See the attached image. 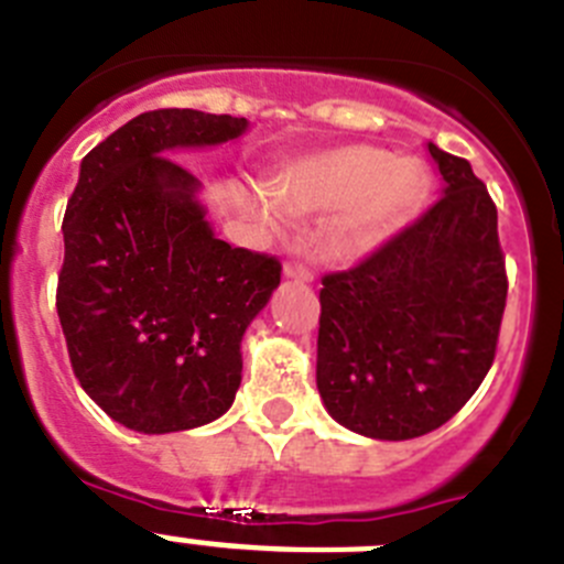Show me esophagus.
Segmentation results:
<instances>
[{"label": "esophagus", "instance_id": "esophagus-1", "mask_svg": "<svg viewBox=\"0 0 564 564\" xmlns=\"http://www.w3.org/2000/svg\"><path fill=\"white\" fill-rule=\"evenodd\" d=\"M282 276L293 279V282H305V285L307 282H313V273L302 265H285L282 268Z\"/></svg>", "mask_w": 564, "mask_h": 564}]
</instances>
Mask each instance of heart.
Instances as JSON below:
<instances>
[{"instance_id":"1","label":"heart","mask_w":564,"mask_h":564,"mask_svg":"<svg viewBox=\"0 0 564 564\" xmlns=\"http://www.w3.org/2000/svg\"><path fill=\"white\" fill-rule=\"evenodd\" d=\"M430 194V174L412 158L376 147H338L307 154L279 174L276 192L239 188L237 203L268 228L288 217L336 214L322 251L330 262L352 265L387 246L417 214Z\"/></svg>"}]
</instances>
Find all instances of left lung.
Returning a JSON list of instances; mask_svg holds the SVG:
<instances>
[{
	"mask_svg": "<svg viewBox=\"0 0 564 564\" xmlns=\"http://www.w3.org/2000/svg\"><path fill=\"white\" fill-rule=\"evenodd\" d=\"M426 149L441 200L318 293V395L333 421L372 441L449 421L495 361L506 311L495 203L471 163Z\"/></svg>",
	"mask_w": 564,
	"mask_h": 564,
	"instance_id": "obj_1",
	"label": "left lung"
}]
</instances>
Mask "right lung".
<instances>
[{"label": "right lung", "mask_w": 564, "mask_h": 564, "mask_svg": "<svg viewBox=\"0 0 564 564\" xmlns=\"http://www.w3.org/2000/svg\"><path fill=\"white\" fill-rule=\"evenodd\" d=\"M246 118L154 109L82 161L64 214L58 322L84 392L143 435L231 410L239 344L279 288V262L214 237L181 149L239 141Z\"/></svg>", "instance_id": "obj_1"}]
</instances>
